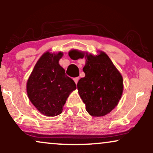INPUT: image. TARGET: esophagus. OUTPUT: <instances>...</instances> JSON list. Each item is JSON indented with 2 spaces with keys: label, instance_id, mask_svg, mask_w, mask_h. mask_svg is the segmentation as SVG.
I'll list each match as a JSON object with an SVG mask.
<instances>
[{
  "label": "esophagus",
  "instance_id": "1",
  "mask_svg": "<svg viewBox=\"0 0 153 153\" xmlns=\"http://www.w3.org/2000/svg\"><path fill=\"white\" fill-rule=\"evenodd\" d=\"M73 80L75 81V84H77V83H78V80H79V78H78V77H77V78H73Z\"/></svg>",
  "mask_w": 153,
  "mask_h": 153
}]
</instances>
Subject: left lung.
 <instances>
[{"label": "left lung", "mask_w": 153, "mask_h": 153, "mask_svg": "<svg viewBox=\"0 0 153 153\" xmlns=\"http://www.w3.org/2000/svg\"><path fill=\"white\" fill-rule=\"evenodd\" d=\"M71 58H85V77L77 84L85 109L92 117H103L118 104L122 96L123 78L108 56L103 51L94 55L77 50L69 52Z\"/></svg>", "instance_id": "1"}]
</instances>
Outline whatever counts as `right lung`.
<instances>
[{
  "label": "right lung",
  "instance_id": "1",
  "mask_svg": "<svg viewBox=\"0 0 153 153\" xmlns=\"http://www.w3.org/2000/svg\"><path fill=\"white\" fill-rule=\"evenodd\" d=\"M63 52H46L40 57L28 78L26 92L35 108L47 117L60 114L69 95L76 89L59 60Z\"/></svg>",
  "mask_w": 153,
  "mask_h": 153
}]
</instances>
